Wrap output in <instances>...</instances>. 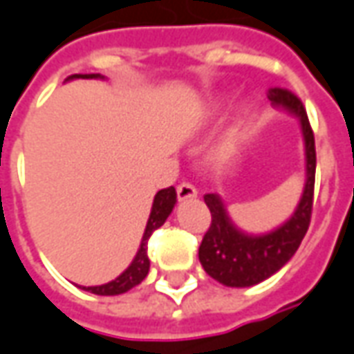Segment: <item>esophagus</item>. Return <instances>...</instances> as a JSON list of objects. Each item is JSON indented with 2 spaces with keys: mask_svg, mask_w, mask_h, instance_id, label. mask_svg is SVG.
Returning <instances> with one entry per match:
<instances>
[{
  "mask_svg": "<svg viewBox=\"0 0 354 354\" xmlns=\"http://www.w3.org/2000/svg\"><path fill=\"white\" fill-rule=\"evenodd\" d=\"M177 196H179V200H190V198L198 196V190L196 187L190 185V183H181V185L177 187Z\"/></svg>",
  "mask_w": 354,
  "mask_h": 354,
  "instance_id": "esophagus-1",
  "label": "esophagus"
}]
</instances>
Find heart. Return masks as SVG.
Returning a JSON list of instances; mask_svg holds the SVG:
<instances>
[{
  "mask_svg": "<svg viewBox=\"0 0 354 354\" xmlns=\"http://www.w3.org/2000/svg\"><path fill=\"white\" fill-rule=\"evenodd\" d=\"M207 112H209V116H212V114H217V112H219V106H212ZM238 139H240V125L236 124L232 129H229L227 135H225V139H223V149L225 150L232 149V147L238 142Z\"/></svg>",
  "mask_w": 354,
  "mask_h": 354,
  "instance_id": "b5f03b06",
  "label": "heart"
}]
</instances>
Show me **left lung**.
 Returning a JSON list of instances; mask_svg holds the SVG:
<instances>
[{"instance_id":"8db88e82","label":"left lung","mask_w":354,"mask_h":354,"mask_svg":"<svg viewBox=\"0 0 354 354\" xmlns=\"http://www.w3.org/2000/svg\"><path fill=\"white\" fill-rule=\"evenodd\" d=\"M269 101L272 106L286 110L299 122L305 145V187L292 217L265 234H248L238 229L221 196L205 194V205L212 212V225L200 244L198 257L213 280L229 288H250L278 272L297 252L310 223L317 150L309 118L301 101L286 89H269Z\"/></svg>"}]
</instances>
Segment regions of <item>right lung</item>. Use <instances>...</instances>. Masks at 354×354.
<instances>
[{
	"label": "right lung",
	"mask_w": 354,
	"mask_h": 354,
	"mask_svg": "<svg viewBox=\"0 0 354 354\" xmlns=\"http://www.w3.org/2000/svg\"><path fill=\"white\" fill-rule=\"evenodd\" d=\"M70 80H104V76H101V74H74L66 82H70ZM175 204H177V192H175L173 187L158 190L156 196H154V202H152V209H150L149 221H147V229H145V234H142L141 245L137 250V255L133 257L131 265L120 277L110 280L106 284L80 286V288L85 290V292L95 293V295H120V293L129 292L131 288L141 284L150 270L149 253H147L149 252V245L147 244H149L150 234L164 225L165 219L169 217V213L173 212Z\"/></svg>",
	"instance_id": "right-lung-1"
}]
</instances>
